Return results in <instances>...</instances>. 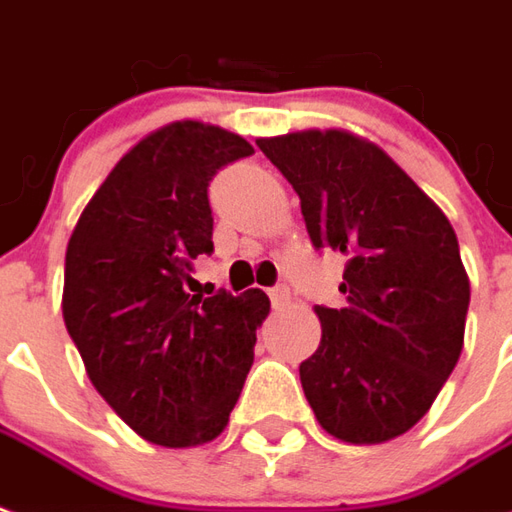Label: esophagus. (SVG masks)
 <instances>
[{
  "instance_id": "1",
  "label": "esophagus",
  "mask_w": 512,
  "mask_h": 512,
  "mask_svg": "<svg viewBox=\"0 0 512 512\" xmlns=\"http://www.w3.org/2000/svg\"><path fill=\"white\" fill-rule=\"evenodd\" d=\"M271 302H274V307H285L291 302V291L288 288H274L271 291Z\"/></svg>"
}]
</instances>
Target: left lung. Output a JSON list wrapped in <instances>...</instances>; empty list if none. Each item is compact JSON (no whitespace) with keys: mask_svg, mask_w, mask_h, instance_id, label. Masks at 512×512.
I'll return each instance as SVG.
<instances>
[{"mask_svg":"<svg viewBox=\"0 0 512 512\" xmlns=\"http://www.w3.org/2000/svg\"><path fill=\"white\" fill-rule=\"evenodd\" d=\"M299 194L316 249L346 257L341 310L299 366L318 424L343 443L416 427L463 352L471 285L449 219L380 146L346 130L257 138Z\"/></svg>","mask_w":512,"mask_h":512,"instance_id":"8db88e82","label":"left lung"}]
</instances>
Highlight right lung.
<instances>
[{
  "instance_id": "obj_1",
  "label": "right lung",
  "mask_w": 512,
  "mask_h": 512,
  "mask_svg": "<svg viewBox=\"0 0 512 512\" xmlns=\"http://www.w3.org/2000/svg\"><path fill=\"white\" fill-rule=\"evenodd\" d=\"M252 144L205 121H171L127 149L77 219L63 321L99 396L144 441L219 438L255 360L271 302L185 291L213 252L207 182Z\"/></svg>"
}]
</instances>
